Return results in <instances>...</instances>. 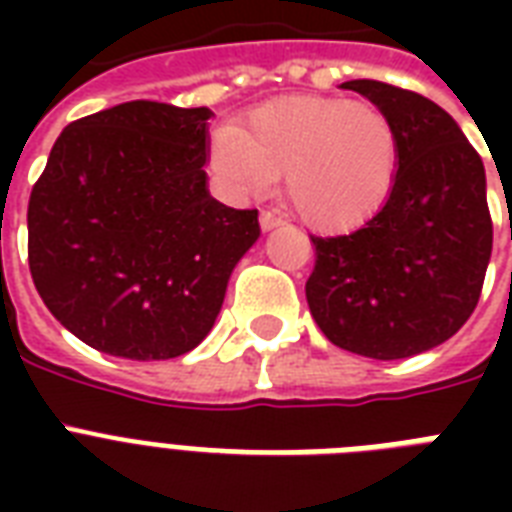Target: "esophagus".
<instances>
[{"label": "esophagus", "mask_w": 512, "mask_h": 512, "mask_svg": "<svg viewBox=\"0 0 512 512\" xmlns=\"http://www.w3.org/2000/svg\"><path fill=\"white\" fill-rule=\"evenodd\" d=\"M284 223L279 215H273V212H260V228L263 231H273V228H279Z\"/></svg>", "instance_id": "esophagus-1"}]
</instances>
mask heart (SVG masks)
<instances>
[{
  "label": "heart",
  "instance_id": "obj_1",
  "mask_svg": "<svg viewBox=\"0 0 512 512\" xmlns=\"http://www.w3.org/2000/svg\"><path fill=\"white\" fill-rule=\"evenodd\" d=\"M212 162L239 191L263 193L284 175L289 207L321 233L353 231L390 196L396 127L364 100L289 95L268 100L241 130L223 127Z\"/></svg>",
  "mask_w": 512,
  "mask_h": 512
}]
</instances>
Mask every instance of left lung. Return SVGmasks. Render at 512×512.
<instances>
[{"instance_id":"1","label":"left lung","mask_w":512,"mask_h":512,"mask_svg":"<svg viewBox=\"0 0 512 512\" xmlns=\"http://www.w3.org/2000/svg\"><path fill=\"white\" fill-rule=\"evenodd\" d=\"M396 127L398 172L382 209L348 236H311L313 321L366 358L417 356L476 311L492 257L484 162L444 108L412 90L353 79Z\"/></svg>"}]
</instances>
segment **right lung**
<instances>
[{
  "mask_svg": "<svg viewBox=\"0 0 512 512\" xmlns=\"http://www.w3.org/2000/svg\"><path fill=\"white\" fill-rule=\"evenodd\" d=\"M209 108L132 100L60 132L28 199L31 279L63 327L132 361L193 350L260 236L207 191Z\"/></svg>",
  "mask_w": 512,
  "mask_h": 512,
  "instance_id": "right-lung-1",
  "label": "right lung"
}]
</instances>
